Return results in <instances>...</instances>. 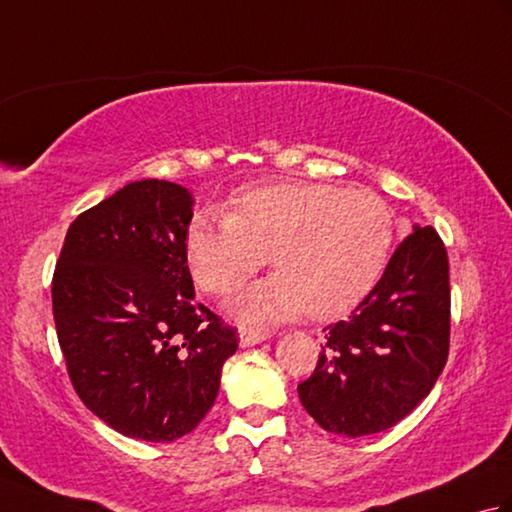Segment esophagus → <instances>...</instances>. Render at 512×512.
Masks as SVG:
<instances>
[{"label":"esophagus","mask_w":512,"mask_h":512,"mask_svg":"<svg viewBox=\"0 0 512 512\" xmlns=\"http://www.w3.org/2000/svg\"><path fill=\"white\" fill-rule=\"evenodd\" d=\"M266 339H268V332L246 330V328L239 330V343H242V347H253L257 343H264Z\"/></svg>","instance_id":"obj_1"}]
</instances>
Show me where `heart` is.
<instances>
[{"mask_svg":"<svg viewBox=\"0 0 512 512\" xmlns=\"http://www.w3.org/2000/svg\"><path fill=\"white\" fill-rule=\"evenodd\" d=\"M394 242L380 195L321 182H279L226 202V217L198 213L184 235L191 275L204 292L231 295L268 262L277 273L231 301L239 321L264 325L306 312L336 317L374 288Z\"/></svg>","mask_w":512,"mask_h":512,"instance_id":"b5f03b06","label":"heart"}]
</instances>
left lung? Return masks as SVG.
<instances>
[{"label":"left lung","mask_w":512,"mask_h":512,"mask_svg":"<svg viewBox=\"0 0 512 512\" xmlns=\"http://www.w3.org/2000/svg\"><path fill=\"white\" fill-rule=\"evenodd\" d=\"M449 257L433 226L391 255L350 317L325 330L317 369L297 387L325 431L347 438L394 427L429 396L449 356Z\"/></svg>","instance_id":"1"}]
</instances>
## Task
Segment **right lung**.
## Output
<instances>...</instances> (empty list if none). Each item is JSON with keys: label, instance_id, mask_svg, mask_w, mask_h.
Instances as JSON below:
<instances>
[{"label": "right lung", "instance_id": "1", "mask_svg": "<svg viewBox=\"0 0 512 512\" xmlns=\"http://www.w3.org/2000/svg\"><path fill=\"white\" fill-rule=\"evenodd\" d=\"M191 217L180 184L129 182L76 217L54 268L52 312L72 385L127 438L187 436L237 350L235 330L193 303Z\"/></svg>", "mask_w": 512, "mask_h": 512}]
</instances>
